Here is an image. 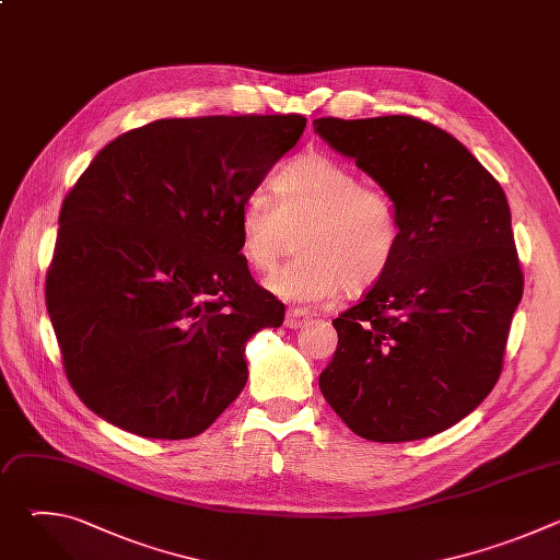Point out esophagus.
I'll return each mask as SVG.
<instances>
[{
  "instance_id": "esophagus-1",
  "label": "esophagus",
  "mask_w": 560,
  "mask_h": 560,
  "mask_svg": "<svg viewBox=\"0 0 560 560\" xmlns=\"http://www.w3.org/2000/svg\"><path fill=\"white\" fill-rule=\"evenodd\" d=\"M312 322V316H310V312L307 310H303V307H288L285 310V328H290V330H299V328H303V326H307Z\"/></svg>"
}]
</instances>
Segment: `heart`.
<instances>
[{"label": "heart", "mask_w": 560, "mask_h": 560, "mask_svg": "<svg viewBox=\"0 0 560 560\" xmlns=\"http://www.w3.org/2000/svg\"><path fill=\"white\" fill-rule=\"evenodd\" d=\"M275 199L250 192L238 208L246 264L270 272L294 250L301 255L268 279L292 301H330L374 290L396 261L404 223L392 195L361 179L324 152H305L272 179Z\"/></svg>", "instance_id": "heart-1"}]
</instances>
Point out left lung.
Returning a JSON list of instances; mask_svg holds the SVG:
<instances>
[{"label": "left lung", "instance_id": "8db88e82", "mask_svg": "<svg viewBox=\"0 0 560 560\" xmlns=\"http://www.w3.org/2000/svg\"><path fill=\"white\" fill-rule=\"evenodd\" d=\"M314 130L396 201L404 242L385 279L332 326L318 376L359 436H434L497 385L523 270L501 184L450 132L410 115L318 117Z\"/></svg>", "mask_w": 560, "mask_h": 560}]
</instances>
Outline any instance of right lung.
<instances>
[{"label":"right lung","instance_id":"1","mask_svg":"<svg viewBox=\"0 0 560 560\" xmlns=\"http://www.w3.org/2000/svg\"><path fill=\"white\" fill-rule=\"evenodd\" d=\"M301 115L156 119L97 152L61 203L46 307L74 394L145 439L208 430L283 303L242 255L238 208Z\"/></svg>","mask_w":560,"mask_h":560}]
</instances>
